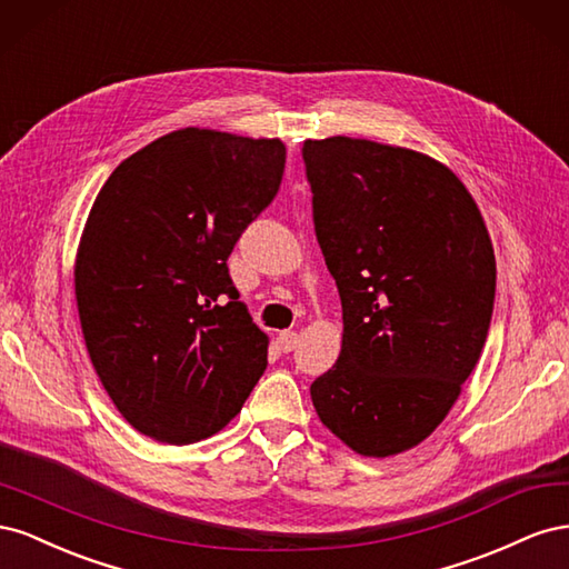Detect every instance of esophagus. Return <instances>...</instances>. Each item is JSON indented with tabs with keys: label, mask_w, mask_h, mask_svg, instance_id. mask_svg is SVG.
Masks as SVG:
<instances>
[{
	"label": "esophagus",
	"mask_w": 569,
	"mask_h": 569,
	"mask_svg": "<svg viewBox=\"0 0 569 569\" xmlns=\"http://www.w3.org/2000/svg\"><path fill=\"white\" fill-rule=\"evenodd\" d=\"M278 341H280V349H282L284 353H287V351H295L297 343H299V335H297L295 330H284V332H280Z\"/></svg>",
	"instance_id": "34e87169"
}]
</instances>
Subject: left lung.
<instances>
[{
    "instance_id": "left-lung-1",
    "label": "left lung",
    "mask_w": 569,
    "mask_h": 569,
    "mask_svg": "<svg viewBox=\"0 0 569 569\" xmlns=\"http://www.w3.org/2000/svg\"><path fill=\"white\" fill-rule=\"evenodd\" d=\"M301 157L343 318L313 406L360 456L408 451L446 418L485 349L496 295L487 226L425 153L339 134L306 140Z\"/></svg>"
}]
</instances>
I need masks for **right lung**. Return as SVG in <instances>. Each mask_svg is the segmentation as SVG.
Returning <instances> with one entry per match:
<instances>
[{"instance_id":"obj_1","label":"right lung","mask_w":569,"mask_h":569,"mask_svg":"<svg viewBox=\"0 0 569 569\" xmlns=\"http://www.w3.org/2000/svg\"><path fill=\"white\" fill-rule=\"evenodd\" d=\"M280 140L182 128L101 187L76 261L84 343L137 432L163 443L216 435L268 366V337L232 284L237 239L274 199Z\"/></svg>"}]
</instances>
